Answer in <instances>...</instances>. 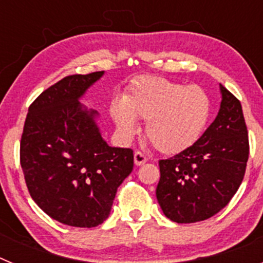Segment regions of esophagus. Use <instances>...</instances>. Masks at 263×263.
I'll list each match as a JSON object with an SVG mask.
<instances>
[{
    "label": "esophagus",
    "mask_w": 263,
    "mask_h": 263,
    "mask_svg": "<svg viewBox=\"0 0 263 263\" xmlns=\"http://www.w3.org/2000/svg\"><path fill=\"white\" fill-rule=\"evenodd\" d=\"M146 162H147V157H146L142 152L134 153V163H136L137 166H142Z\"/></svg>",
    "instance_id": "1"
}]
</instances>
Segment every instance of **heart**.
<instances>
[{
  "label": "heart",
  "mask_w": 263,
  "mask_h": 263,
  "mask_svg": "<svg viewBox=\"0 0 263 263\" xmlns=\"http://www.w3.org/2000/svg\"><path fill=\"white\" fill-rule=\"evenodd\" d=\"M111 116L125 136L138 130L136 120L147 121L146 137L158 152L178 154L199 141L211 117V99L199 85H183L159 76H141L132 83ZM132 114L134 115L131 116Z\"/></svg>",
  "instance_id": "heart-1"
}]
</instances>
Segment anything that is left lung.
<instances>
[{"label":"left lung","mask_w":263,"mask_h":263,"mask_svg":"<svg viewBox=\"0 0 263 263\" xmlns=\"http://www.w3.org/2000/svg\"><path fill=\"white\" fill-rule=\"evenodd\" d=\"M217 117L195 145L159 160L157 199L179 224L203 221L228 205L242 183L249 137L240 100L220 85Z\"/></svg>","instance_id":"obj_1"}]
</instances>
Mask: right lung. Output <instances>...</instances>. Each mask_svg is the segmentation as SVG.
<instances>
[{
	"mask_svg": "<svg viewBox=\"0 0 263 263\" xmlns=\"http://www.w3.org/2000/svg\"><path fill=\"white\" fill-rule=\"evenodd\" d=\"M104 71L66 76L29 108L20 159L32 200L51 218L78 228L109 217L117 188L133 171L132 148L110 147L79 97Z\"/></svg>",
	"mask_w": 263,
	"mask_h": 263,
	"instance_id": "add662e5",
	"label": "right lung"
}]
</instances>
